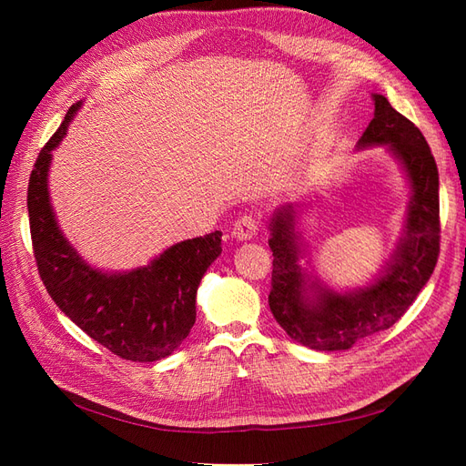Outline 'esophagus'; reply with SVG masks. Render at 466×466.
Here are the masks:
<instances>
[{"instance_id":"esophagus-1","label":"esophagus","mask_w":466,"mask_h":466,"mask_svg":"<svg viewBox=\"0 0 466 466\" xmlns=\"http://www.w3.org/2000/svg\"><path fill=\"white\" fill-rule=\"evenodd\" d=\"M257 229H258V221L257 218L252 214H243L241 218H238L235 223H233V231L231 235L235 238H238V241H248V238H252L257 235Z\"/></svg>"}]
</instances>
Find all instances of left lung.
<instances>
[{
    "label": "left lung",
    "instance_id": "1",
    "mask_svg": "<svg viewBox=\"0 0 466 466\" xmlns=\"http://www.w3.org/2000/svg\"><path fill=\"white\" fill-rule=\"evenodd\" d=\"M375 116L358 147L387 146L410 182L404 233L397 250L370 286L338 293L301 266L303 245L298 204L281 206L270 219L272 315L281 329L311 350H348L363 338L390 329L428 284L440 257V175L426 137L394 110L383 95H373Z\"/></svg>",
    "mask_w": 466,
    "mask_h": 466
}]
</instances>
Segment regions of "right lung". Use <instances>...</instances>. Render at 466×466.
<instances>
[{
    "mask_svg": "<svg viewBox=\"0 0 466 466\" xmlns=\"http://www.w3.org/2000/svg\"><path fill=\"white\" fill-rule=\"evenodd\" d=\"M79 106H69L29 180L26 208L38 274L62 313L93 340L122 360L157 361L171 356L194 327L196 291L221 255V231L180 241L132 272H103L83 260L60 231L48 194L52 151Z\"/></svg>",
    "mask_w": 466,
    "mask_h": 466,
    "instance_id": "right-lung-1",
    "label": "right lung"
}]
</instances>
